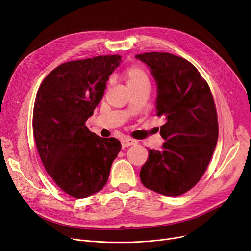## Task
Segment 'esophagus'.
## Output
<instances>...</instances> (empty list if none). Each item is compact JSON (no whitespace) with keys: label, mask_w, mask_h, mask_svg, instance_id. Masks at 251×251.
Masks as SVG:
<instances>
[{"label":"esophagus","mask_w":251,"mask_h":251,"mask_svg":"<svg viewBox=\"0 0 251 251\" xmlns=\"http://www.w3.org/2000/svg\"><path fill=\"white\" fill-rule=\"evenodd\" d=\"M136 143L137 142L133 139H123L122 140V146H123V148H126V147H128L130 145H135Z\"/></svg>","instance_id":"esophagus-1"}]
</instances>
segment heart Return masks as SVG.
Segmentation results:
<instances>
[{
  "label": "heart",
  "mask_w": 251,
  "mask_h": 251,
  "mask_svg": "<svg viewBox=\"0 0 251 251\" xmlns=\"http://www.w3.org/2000/svg\"><path fill=\"white\" fill-rule=\"evenodd\" d=\"M126 78L128 88L140 86L143 83H148V77L145 71L139 67L128 68L126 73Z\"/></svg>",
  "instance_id": "1"
}]
</instances>
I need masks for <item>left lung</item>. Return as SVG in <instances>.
I'll list each match as a JSON object with an SVG mask.
<instances>
[{"mask_svg": "<svg viewBox=\"0 0 251 251\" xmlns=\"http://www.w3.org/2000/svg\"><path fill=\"white\" fill-rule=\"evenodd\" d=\"M145 63L157 87V116L165 141L161 150L149 149L140 172L146 188L165 196H178L203 176L219 137L216 106L207 82L186 59L170 53L135 56Z\"/></svg>", "mask_w": 251, "mask_h": 251, "instance_id": "left-lung-1", "label": "left lung"}]
</instances>
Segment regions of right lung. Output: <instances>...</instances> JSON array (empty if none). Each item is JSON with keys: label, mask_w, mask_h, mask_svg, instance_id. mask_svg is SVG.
<instances>
[{"label": "right lung", "mask_w": 251, "mask_h": 251, "mask_svg": "<svg viewBox=\"0 0 251 251\" xmlns=\"http://www.w3.org/2000/svg\"><path fill=\"white\" fill-rule=\"evenodd\" d=\"M121 62V56L111 55L63 63L47 75L35 97L32 127L40 157L53 181L73 197L102 190L122 149L117 139L101 138L85 126Z\"/></svg>", "instance_id": "right-lung-1"}]
</instances>
